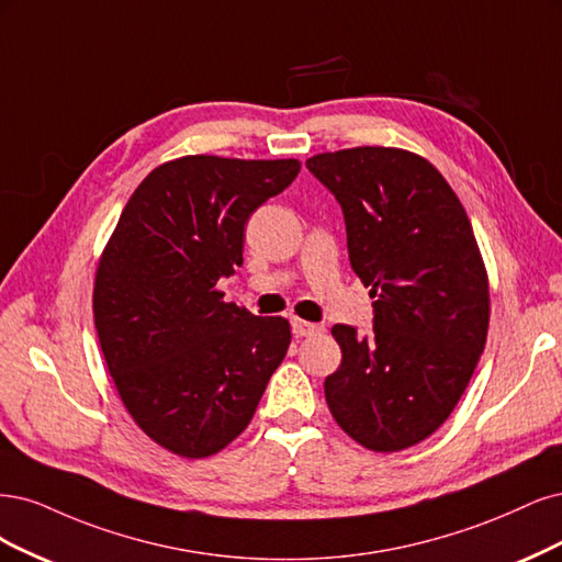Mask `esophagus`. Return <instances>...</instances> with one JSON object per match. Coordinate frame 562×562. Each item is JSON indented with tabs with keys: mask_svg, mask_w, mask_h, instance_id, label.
I'll list each match as a JSON object with an SVG mask.
<instances>
[{
	"mask_svg": "<svg viewBox=\"0 0 562 562\" xmlns=\"http://www.w3.org/2000/svg\"><path fill=\"white\" fill-rule=\"evenodd\" d=\"M292 331L303 338V336H315V334H322L324 331V324H317V322H305L301 317H294L292 319Z\"/></svg>",
	"mask_w": 562,
	"mask_h": 562,
	"instance_id": "obj_1",
	"label": "esophagus"
}]
</instances>
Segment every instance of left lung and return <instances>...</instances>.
I'll return each mask as SVG.
<instances>
[{
	"label": "left lung",
	"mask_w": 562,
	"mask_h": 562,
	"mask_svg": "<svg viewBox=\"0 0 562 562\" xmlns=\"http://www.w3.org/2000/svg\"><path fill=\"white\" fill-rule=\"evenodd\" d=\"M342 207L350 263L371 286L373 331L331 329L342 359L324 380L340 429L396 452L431 437L481 359L491 286L474 228L431 162L396 147H355L305 160Z\"/></svg>",
	"instance_id": "8db88e82"
}]
</instances>
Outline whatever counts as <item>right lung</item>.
Listing matches in <instances>:
<instances>
[{"label":"right lung","mask_w":562,"mask_h":562,"mask_svg":"<svg viewBox=\"0 0 562 562\" xmlns=\"http://www.w3.org/2000/svg\"><path fill=\"white\" fill-rule=\"evenodd\" d=\"M299 170L296 158L162 162L102 249L93 315L106 369L135 425L179 458L240 437L292 342L284 317L226 303L216 282L243 266L249 214Z\"/></svg>","instance_id":"obj_1"}]
</instances>
